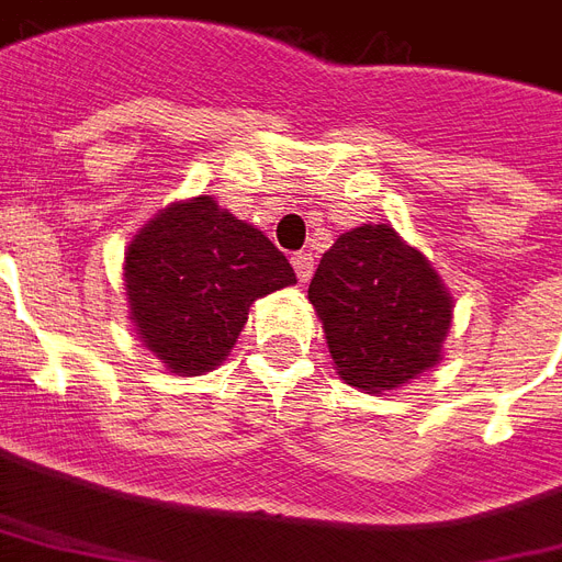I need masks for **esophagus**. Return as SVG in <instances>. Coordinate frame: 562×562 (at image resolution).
<instances>
[{
    "label": "esophagus",
    "mask_w": 562,
    "mask_h": 562,
    "mask_svg": "<svg viewBox=\"0 0 562 562\" xmlns=\"http://www.w3.org/2000/svg\"><path fill=\"white\" fill-rule=\"evenodd\" d=\"M291 265H294V273H297L300 282H306L312 277V271H315V256L306 250H300L291 256Z\"/></svg>",
    "instance_id": "esophagus-1"
}]
</instances>
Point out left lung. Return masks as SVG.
<instances>
[{"instance_id": "left-lung-1", "label": "left lung", "mask_w": 562, "mask_h": 562, "mask_svg": "<svg viewBox=\"0 0 562 562\" xmlns=\"http://www.w3.org/2000/svg\"><path fill=\"white\" fill-rule=\"evenodd\" d=\"M310 303L336 374L368 395L395 392L445 359L451 291L392 224L338 235L312 277Z\"/></svg>"}]
</instances>
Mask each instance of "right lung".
Listing matches in <instances>:
<instances>
[{
	"instance_id": "obj_1",
	"label": "right lung",
	"mask_w": 562,
	"mask_h": 562,
	"mask_svg": "<svg viewBox=\"0 0 562 562\" xmlns=\"http://www.w3.org/2000/svg\"><path fill=\"white\" fill-rule=\"evenodd\" d=\"M294 282L271 238L221 209L212 194L153 214L123 256L132 327L179 376L214 371L235 348L252 303Z\"/></svg>"
}]
</instances>
